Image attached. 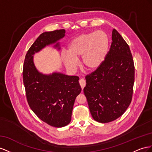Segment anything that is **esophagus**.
Returning a JSON list of instances; mask_svg holds the SVG:
<instances>
[{"instance_id": "34e87169", "label": "esophagus", "mask_w": 152, "mask_h": 152, "mask_svg": "<svg viewBox=\"0 0 152 152\" xmlns=\"http://www.w3.org/2000/svg\"><path fill=\"white\" fill-rule=\"evenodd\" d=\"M80 84L81 85V87L82 88V90H83L84 88V87L85 86V85H86V81L84 79H80Z\"/></svg>"}]
</instances>
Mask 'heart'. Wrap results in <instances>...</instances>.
Here are the masks:
<instances>
[{"label":"heart","instance_id":"heart-1","mask_svg":"<svg viewBox=\"0 0 152 152\" xmlns=\"http://www.w3.org/2000/svg\"><path fill=\"white\" fill-rule=\"evenodd\" d=\"M110 50V39L102 30L83 34L69 43L67 51H62V59L66 67L75 71L81 57L82 65L89 71H95L104 62Z\"/></svg>","mask_w":152,"mask_h":152}]
</instances>
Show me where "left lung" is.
Instances as JSON below:
<instances>
[{"mask_svg":"<svg viewBox=\"0 0 152 152\" xmlns=\"http://www.w3.org/2000/svg\"><path fill=\"white\" fill-rule=\"evenodd\" d=\"M83 89L93 118L100 123L122 116L132 100L134 65L129 46L115 29L104 62L86 76Z\"/></svg>","mask_w":152,"mask_h":152,"instance_id":"obj_1","label":"left lung"}]
</instances>
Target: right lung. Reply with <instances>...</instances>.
<instances>
[{
    "label": "right lung",
    "instance_id": "1",
    "mask_svg": "<svg viewBox=\"0 0 152 152\" xmlns=\"http://www.w3.org/2000/svg\"><path fill=\"white\" fill-rule=\"evenodd\" d=\"M65 35L64 29L42 33L26 54L23 69L30 107L43 122L55 127H64L71 122L75 99L81 91L79 77L60 72L43 74L36 68L34 55L50 45L59 51V41Z\"/></svg>",
    "mask_w": 152,
    "mask_h": 152
}]
</instances>
